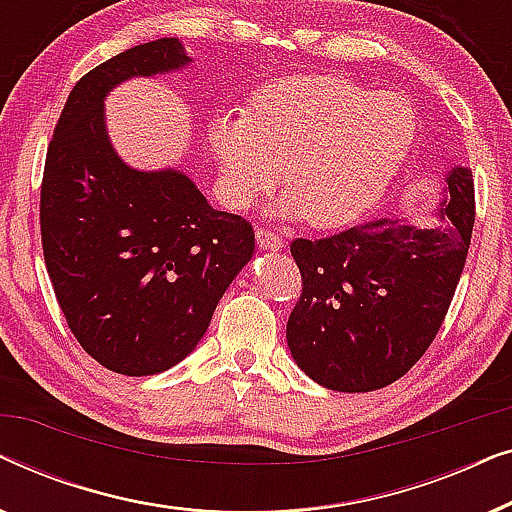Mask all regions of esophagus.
<instances>
[{"label":"esophagus","mask_w":512,"mask_h":512,"mask_svg":"<svg viewBox=\"0 0 512 512\" xmlns=\"http://www.w3.org/2000/svg\"><path fill=\"white\" fill-rule=\"evenodd\" d=\"M256 240H258V247L265 249V251H279L284 247V240L279 237L277 233H272L268 228H258L256 230Z\"/></svg>","instance_id":"esophagus-1"}]
</instances>
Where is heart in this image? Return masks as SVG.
<instances>
[{
    "label": "heart",
    "mask_w": 512,
    "mask_h": 512,
    "mask_svg": "<svg viewBox=\"0 0 512 512\" xmlns=\"http://www.w3.org/2000/svg\"><path fill=\"white\" fill-rule=\"evenodd\" d=\"M415 135V109L401 95L342 76H293L265 86L247 114L216 118L209 142L233 205L268 193L282 170V212L333 228L382 198Z\"/></svg>",
    "instance_id": "heart-1"
}]
</instances>
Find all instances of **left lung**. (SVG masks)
Listing matches in <instances>:
<instances>
[{"label": "left lung", "instance_id": "1", "mask_svg": "<svg viewBox=\"0 0 512 512\" xmlns=\"http://www.w3.org/2000/svg\"><path fill=\"white\" fill-rule=\"evenodd\" d=\"M443 226L375 219L291 242L303 291L286 324L293 359L333 391L382 389L422 359L443 326L471 247L473 172L447 174Z\"/></svg>", "mask_w": 512, "mask_h": 512}]
</instances>
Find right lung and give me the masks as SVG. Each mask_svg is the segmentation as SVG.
<instances>
[{
    "label": "right lung",
    "mask_w": 512,
    "mask_h": 512,
    "mask_svg": "<svg viewBox=\"0 0 512 512\" xmlns=\"http://www.w3.org/2000/svg\"><path fill=\"white\" fill-rule=\"evenodd\" d=\"M188 60L177 39H158L90 69L46 151L39 226L55 298L79 345L130 377L186 359L254 254L247 219L216 212L177 170H132L104 130L111 88Z\"/></svg>",
    "instance_id": "right-lung-1"
}]
</instances>
